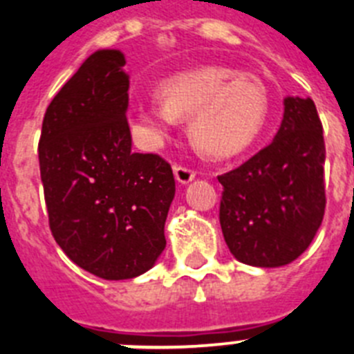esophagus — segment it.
Listing matches in <instances>:
<instances>
[{
	"label": "esophagus",
	"mask_w": 354,
	"mask_h": 354,
	"mask_svg": "<svg viewBox=\"0 0 354 354\" xmlns=\"http://www.w3.org/2000/svg\"><path fill=\"white\" fill-rule=\"evenodd\" d=\"M174 174H175V179L179 180L180 184H187L195 179L196 171L192 170V168L180 167V165H177V167H174Z\"/></svg>",
	"instance_id": "1"
}]
</instances>
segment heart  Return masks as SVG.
Returning a JSON list of instances; mask_svg holds the SVG:
<instances>
[{"mask_svg":"<svg viewBox=\"0 0 354 354\" xmlns=\"http://www.w3.org/2000/svg\"><path fill=\"white\" fill-rule=\"evenodd\" d=\"M158 97L161 104L134 113L140 138L149 147H161L177 118L189 117V136L214 159L234 158L248 149L270 109V95L259 77L216 65L168 77L159 84Z\"/></svg>","mask_w":354,"mask_h":354,"instance_id":"1","label":"heart"}]
</instances>
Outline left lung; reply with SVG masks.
<instances>
[{"instance_id":"8db88e82","label":"left lung","mask_w":354,"mask_h":354,"mask_svg":"<svg viewBox=\"0 0 354 354\" xmlns=\"http://www.w3.org/2000/svg\"><path fill=\"white\" fill-rule=\"evenodd\" d=\"M283 106L273 142L218 175L225 243L237 261L257 268L296 261L317 234L326 207V149L314 101L286 97Z\"/></svg>"}]
</instances>
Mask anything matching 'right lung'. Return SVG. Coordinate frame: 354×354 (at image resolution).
<instances>
[{
    "label": "right lung",
    "mask_w": 354,
    "mask_h": 354,
    "mask_svg": "<svg viewBox=\"0 0 354 354\" xmlns=\"http://www.w3.org/2000/svg\"><path fill=\"white\" fill-rule=\"evenodd\" d=\"M117 49L90 55L46 109L40 179L53 237L68 259L104 280L140 277L167 246L171 167L131 152L129 76Z\"/></svg>",
    "instance_id": "add662e5"
}]
</instances>
